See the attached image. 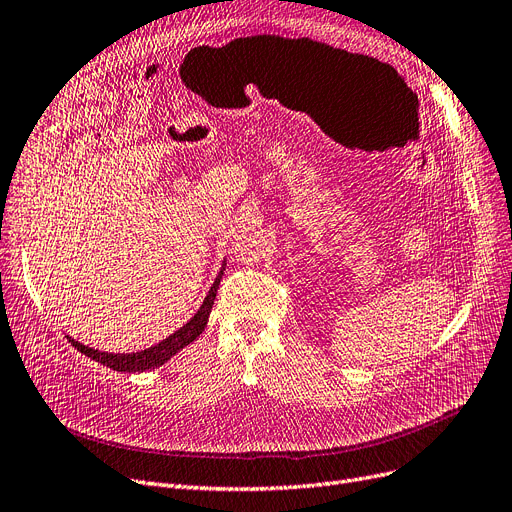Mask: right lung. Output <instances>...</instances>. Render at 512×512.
I'll return each mask as SVG.
<instances>
[{
	"mask_svg": "<svg viewBox=\"0 0 512 512\" xmlns=\"http://www.w3.org/2000/svg\"><path fill=\"white\" fill-rule=\"evenodd\" d=\"M223 270H225V263L223 268L219 272V276L215 278L211 291H208V295L204 297L200 310L189 318V323H185L179 331H175L173 335H168L166 339H162L160 344L151 346L147 350H141V352H132V354H109V352H99L94 348H88V346H82L80 342H75V339H71L67 335L69 342L78 348L82 354L90 356L92 361H97L113 371H124V373H141V371H147V369H154V367H160L164 365L168 358H173L179 350H183L185 346H189L194 342L196 337H200V333L204 331L206 323H208V314H211L213 310V304H215V297H217V289H219V282H221V276H223Z\"/></svg>",
	"mask_w": 512,
	"mask_h": 512,
	"instance_id": "add662e5",
	"label": "right lung"
}]
</instances>
